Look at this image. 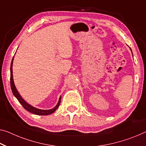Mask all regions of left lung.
Listing matches in <instances>:
<instances>
[{
    "label": "left lung",
    "instance_id": "left-lung-1",
    "mask_svg": "<svg viewBox=\"0 0 146 146\" xmlns=\"http://www.w3.org/2000/svg\"><path fill=\"white\" fill-rule=\"evenodd\" d=\"M130 49H131V48H130ZM131 51H132V50H131Z\"/></svg>",
    "mask_w": 146,
    "mask_h": 146
}]
</instances>
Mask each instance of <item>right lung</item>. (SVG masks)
<instances>
[{
    "instance_id": "right-lung-1",
    "label": "right lung",
    "mask_w": 146,
    "mask_h": 146,
    "mask_svg": "<svg viewBox=\"0 0 146 146\" xmlns=\"http://www.w3.org/2000/svg\"><path fill=\"white\" fill-rule=\"evenodd\" d=\"M13 57L12 62H11V66H10V86H11V89H12V93L13 94V95L15 96V97L17 98V100L19 102L20 104H21L23 107L26 110H27L28 111L31 112V113L36 114V115H50V114H51L53 112H55L56 111L58 108L59 106V104L60 103V100H61V96L59 97V101H58L57 104L56 106L53 108L52 109L50 110H40L38 108H36L33 107V106H31V104H28L25 100L23 98L21 97V96L20 95V94L19 93V92L17 91L16 87L15 86L14 84V82H13V72H12V65H13Z\"/></svg>"
}]
</instances>
